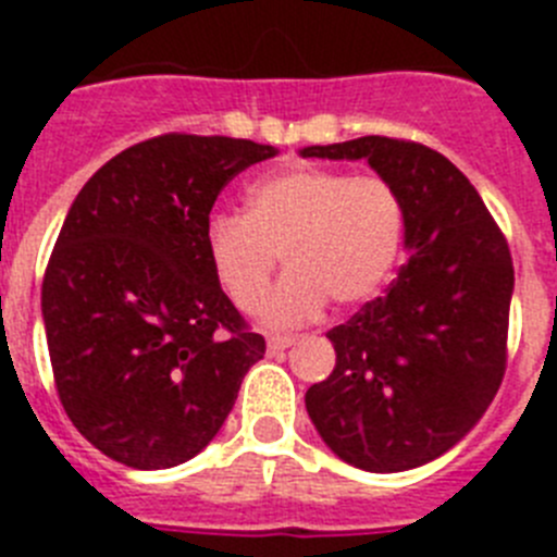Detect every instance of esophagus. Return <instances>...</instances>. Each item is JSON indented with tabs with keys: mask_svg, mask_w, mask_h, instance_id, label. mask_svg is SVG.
<instances>
[{
	"mask_svg": "<svg viewBox=\"0 0 557 557\" xmlns=\"http://www.w3.org/2000/svg\"><path fill=\"white\" fill-rule=\"evenodd\" d=\"M293 343H295L293 334H270V337H268L270 351H284V348H289Z\"/></svg>",
	"mask_w": 557,
	"mask_h": 557,
	"instance_id": "esophagus-1",
	"label": "esophagus"
}]
</instances>
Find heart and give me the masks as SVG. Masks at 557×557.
I'll list each match as a JSON object with an SVG mask.
<instances>
[{
  "mask_svg": "<svg viewBox=\"0 0 557 557\" xmlns=\"http://www.w3.org/2000/svg\"><path fill=\"white\" fill-rule=\"evenodd\" d=\"M405 239V203L382 175L293 166L245 191L243 218L206 225L211 273L243 312L264 304L282 253L287 275L264 307L270 326H295L337 307L371 301Z\"/></svg>",
  "mask_w": 557,
  "mask_h": 557,
  "instance_id": "heart-1",
  "label": "heart"
}]
</instances>
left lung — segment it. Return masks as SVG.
<instances>
[{
    "mask_svg": "<svg viewBox=\"0 0 557 557\" xmlns=\"http://www.w3.org/2000/svg\"><path fill=\"white\" fill-rule=\"evenodd\" d=\"M359 161L405 203L407 262L385 295L326 334L337 362L307 391L323 444L373 474L446 455L488 410L505 376L513 259L471 181L416 141L362 136L304 147Z\"/></svg>",
    "mask_w": 557,
    "mask_h": 557,
    "instance_id": "1",
    "label": "left lung"
}]
</instances>
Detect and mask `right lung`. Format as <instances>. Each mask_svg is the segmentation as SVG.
Returning <instances> with one entry per match:
<instances>
[{
    "label": "right lung",
    "instance_id": "obj_1",
    "mask_svg": "<svg viewBox=\"0 0 557 557\" xmlns=\"http://www.w3.org/2000/svg\"><path fill=\"white\" fill-rule=\"evenodd\" d=\"M275 152L166 133L113 156L69 209L41 287L49 362L72 424L111 460H191L264 357L211 273L206 225L223 186Z\"/></svg>",
    "mask_w": 557,
    "mask_h": 557
}]
</instances>
